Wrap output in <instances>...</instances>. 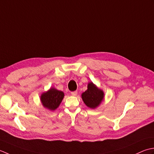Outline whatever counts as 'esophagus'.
Instances as JSON below:
<instances>
[{
	"instance_id": "esophagus-1",
	"label": "esophagus",
	"mask_w": 154,
	"mask_h": 154,
	"mask_svg": "<svg viewBox=\"0 0 154 154\" xmlns=\"http://www.w3.org/2000/svg\"><path fill=\"white\" fill-rule=\"evenodd\" d=\"M77 94H78L77 91H74V92H71V95L73 96H75L77 95Z\"/></svg>"
}]
</instances>
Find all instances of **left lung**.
<instances>
[{"label": "left lung", "instance_id": "1", "mask_svg": "<svg viewBox=\"0 0 154 154\" xmlns=\"http://www.w3.org/2000/svg\"><path fill=\"white\" fill-rule=\"evenodd\" d=\"M81 96L86 106L95 109L101 104L104 99V92L92 82H90L88 83V89L82 94Z\"/></svg>", "mask_w": 154, "mask_h": 154}]
</instances>
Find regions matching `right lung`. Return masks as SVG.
Instances as JSON below:
<instances>
[{"label":"right lung","instance_id":"obj_1","mask_svg":"<svg viewBox=\"0 0 154 154\" xmlns=\"http://www.w3.org/2000/svg\"><path fill=\"white\" fill-rule=\"evenodd\" d=\"M64 97V93L51 87L46 92H43L40 96V102L44 108L51 111H54L60 104Z\"/></svg>","mask_w":154,"mask_h":154}]
</instances>
